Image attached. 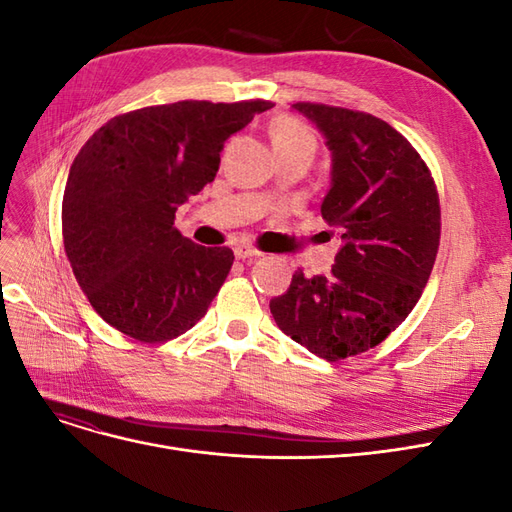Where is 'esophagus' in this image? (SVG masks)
Returning a JSON list of instances; mask_svg holds the SVG:
<instances>
[{
    "label": "esophagus",
    "mask_w": 512,
    "mask_h": 512,
    "mask_svg": "<svg viewBox=\"0 0 512 512\" xmlns=\"http://www.w3.org/2000/svg\"><path fill=\"white\" fill-rule=\"evenodd\" d=\"M235 256H237L239 260H245V258H258V256H262V252L256 250V247H252V245L239 243V245L235 247Z\"/></svg>",
    "instance_id": "esophagus-1"
}]
</instances>
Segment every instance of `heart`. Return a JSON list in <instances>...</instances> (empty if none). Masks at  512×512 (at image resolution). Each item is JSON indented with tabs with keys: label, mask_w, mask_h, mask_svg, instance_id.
Masks as SVG:
<instances>
[{
	"label": "heart",
	"mask_w": 512,
	"mask_h": 512,
	"mask_svg": "<svg viewBox=\"0 0 512 512\" xmlns=\"http://www.w3.org/2000/svg\"><path fill=\"white\" fill-rule=\"evenodd\" d=\"M271 141L275 147V153L280 151H307L309 156H314L318 141L316 134L309 130L303 121L290 115L277 117L271 123Z\"/></svg>",
	"instance_id": "obj_1"
}]
</instances>
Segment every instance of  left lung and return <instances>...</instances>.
I'll use <instances>...</instances> for the list:
<instances>
[{
	"mask_svg": "<svg viewBox=\"0 0 512 512\" xmlns=\"http://www.w3.org/2000/svg\"><path fill=\"white\" fill-rule=\"evenodd\" d=\"M294 108L327 138L331 190L320 213L344 245L327 277L294 271L269 307L286 335L333 363L384 342L421 299L440 245V198L423 158L386 121L329 104Z\"/></svg>",
	"mask_w": 512,
	"mask_h": 512,
	"instance_id": "8db88e82",
	"label": "left lung"
}]
</instances>
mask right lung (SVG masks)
Masks as SVG:
<instances>
[{
	"instance_id": "add662e5",
	"label": "right lung",
	"mask_w": 512,
	"mask_h": 512,
	"mask_svg": "<svg viewBox=\"0 0 512 512\" xmlns=\"http://www.w3.org/2000/svg\"><path fill=\"white\" fill-rule=\"evenodd\" d=\"M267 100H183L106 121L70 166L61 232L76 282L111 327L168 342L207 314L235 254L173 226L175 211L215 179L226 138Z\"/></svg>"
}]
</instances>
